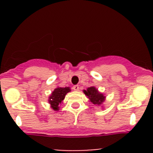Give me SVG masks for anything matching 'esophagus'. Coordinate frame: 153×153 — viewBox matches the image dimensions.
<instances>
[{
    "mask_svg": "<svg viewBox=\"0 0 153 153\" xmlns=\"http://www.w3.org/2000/svg\"><path fill=\"white\" fill-rule=\"evenodd\" d=\"M79 88H80V87H79L78 85H75L73 87V89L74 91H79Z\"/></svg>",
    "mask_w": 153,
    "mask_h": 153,
    "instance_id": "obj_1",
    "label": "esophagus"
}]
</instances>
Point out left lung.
I'll return each instance as SVG.
<instances>
[{
    "mask_svg": "<svg viewBox=\"0 0 153 153\" xmlns=\"http://www.w3.org/2000/svg\"><path fill=\"white\" fill-rule=\"evenodd\" d=\"M84 94L89 98L91 102L96 106L101 104L104 101L105 96H103V94H100L95 87L88 88L87 91H84Z\"/></svg>",
    "mask_w": 153,
    "mask_h": 153,
    "instance_id": "1",
    "label": "left lung"
}]
</instances>
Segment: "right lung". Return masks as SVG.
<instances>
[{
    "label": "right lung",
    "mask_w": 153,
    "mask_h": 153,
    "mask_svg": "<svg viewBox=\"0 0 153 153\" xmlns=\"http://www.w3.org/2000/svg\"><path fill=\"white\" fill-rule=\"evenodd\" d=\"M70 91H71V89L69 87L57 88L54 89L49 99V103H50L51 107L54 111L59 110V104L62 103V100L65 97V95Z\"/></svg>",
    "instance_id": "add662e5"
}]
</instances>
